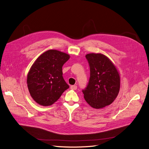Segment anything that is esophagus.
<instances>
[{"label":"esophagus","instance_id":"obj_1","mask_svg":"<svg viewBox=\"0 0 149 149\" xmlns=\"http://www.w3.org/2000/svg\"><path fill=\"white\" fill-rule=\"evenodd\" d=\"M70 88H71V89L76 90V89H77V86H76V85H73V86H70Z\"/></svg>","mask_w":149,"mask_h":149}]
</instances>
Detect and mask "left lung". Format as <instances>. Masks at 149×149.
<instances>
[{
  "mask_svg": "<svg viewBox=\"0 0 149 149\" xmlns=\"http://www.w3.org/2000/svg\"><path fill=\"white\" fill-rule=\"evenodd\" d=\"M90 66V78L86 88L83 90L84 97L94 109L110 105L120 90V73L109 58L102 53L86 55Z\"/></svg>",
  "mask_w": 149,
  "mask_h": 149,
  "instance_id": "left-lung-1",
  "label": "left lung"
}]
</instances>
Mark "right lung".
<instances>
[{"label": "right lung", "instance_id": "add662e5", "mask_svg": "<svg viewBox=\"0 0 149 149\" xmlns=\"http://www.w3.org/2000/svg\"><path fill=\"white\" fill-rule=\"evenodd\" d=\"M70 58L66 53L49 49L31 65L26 83L31 97L38 104L52 106L69 88L63 78L62 67Z\"/></svg>", "mask_w": 149, "mask_h": 149}]
</instances>
